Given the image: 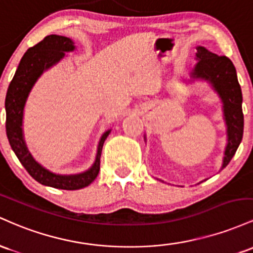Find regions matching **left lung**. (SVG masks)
Wrapping results in <instances>:
<instances>
[{"label": "left lung", "instance_id": "8db88e82", "mask_svg": "<svg viewBox=\"0 0 253 253\" xmlns=\"http://www.w3.org/2000/svg\"><path fill=\"white\" fill-rule=\"evenodd\" d=\"M198 62L191 73L194 79L207 80L221 98L227 126V146L222 161L225 169L234 157L244 132L243 94L237 72L232 61L226 56H217L203 46H197Z\"/></svg>", "mask_w": 253, "mask_h": 253}]
</instances>
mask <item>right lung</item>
<instances>
[{"label":"right lung","mask_w":253,"mask_h":253,"mask_svg":"<svg viewBox=\"0 0 253 253\" xmlns=\"http://www.w3.org/2000/svg\"><path fill=\"white\" fill-rule=\"evenodd\" d=\"M75 50V45L70 38L63 36L50 35L42 42L30 47L20 61L18 69L8 87L5 95V131L10 147L18 157L22 166L31 177L42 185L62 190H79L88 186L98 175L100 169V155L104 142L111 130L101 136L96 150L93 166L86 172L79 174L62 175L44 169L33 159L28 152L22 135V117L27 96L42 74L58 63L65 56V52Z\"/></svg>","instance_id":"right-lung-1"}]
</instances>
